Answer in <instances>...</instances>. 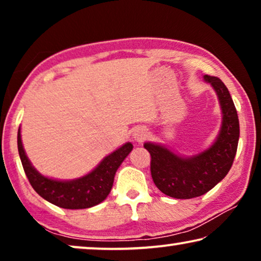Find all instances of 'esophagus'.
<instances>
[{
  "instance_id": "obj_1",
  "label": "esophagus",
  "mask_w": 261,
  "mask_h": 261,
  "mask_svg": "<svg viewBox=\"0 0 261 261\" xmlns=\"http://www.w3.org/2000/svg\"><path fill=\"white\" fill-rule=\"evenodd\" d=\"M147 135H148L147 130L142 127H139V128H137V129H134V132H133V139L137 142H142L146 138H147Z\"/></svg>"
}]
</instances>
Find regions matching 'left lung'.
Returning <instances> with one entry per match:
<instances>
[{
  "mask_svg": "<svg viewBox=\"0 0 261 261\" xmlns=\"http://www.w3.org/2000/svg\"><path fill=\"white\" fill-rule=\"evenodd\" d=\"M203 78L216 92L222 112L220 132L213 145L198 154L181 156L160 144H144L151 154L153 181L163 194L173 198L206 194L227 176L237 154L240 126L229 91L220 78L208 74Z\"/></svg>",
  "mask_w": 261,
  "mask_h": 261,
  "instance_id": "1",
  "label": "left lung"
}]
</instances>
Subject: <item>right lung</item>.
<instances>
[{
  "label": "right lung",
  "mask_w": 261,
  "mask_h": 261,
  "mask_svg": "<svg viewBox=\"0 0 261 261\" xmlns=\"http://www.w3.org/2000/svg\"><path fill=\"white\" fill-rule=\"evenodd\" d=\"M17 149L32 188L42 198L64 209H85L97 205L107 198L113 188L116 171L132 152L133 145L126 142L103 158L91 172L71 180H58L45 177L34 169L24 152L20 128L17 132Z\"/></svg>",
  "instance_id": "obj_1"
}]
</instances>
